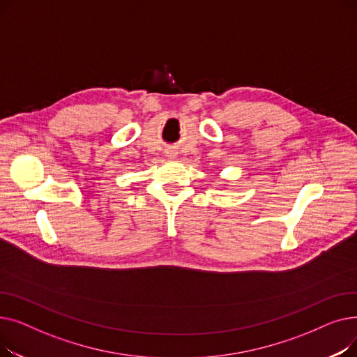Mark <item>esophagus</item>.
Segmentation results:
<instances>
[{
  "mask_svg": "<svg viewBox=\"0 0 357 357\" xmlns=\"http://www.w3.org/2000/svg\"><path fill=\"white\" fill-rule=\"evenodd\" d=\"M165 155L167 156V158H171V159H174L175 156H176V150H174V149H167L166 152H165Z\"/></svg>",
  "mask_w": 357,
  "mask_h": 357,
  "instance_id": "esophagus-1",
  "label": "esophagus"
}]
</instances>
